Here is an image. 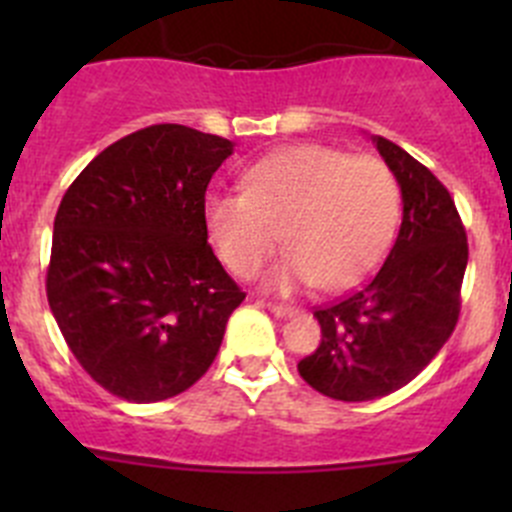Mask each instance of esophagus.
<instances>
[{"label":"esophagus","mask_w":512,"mask_h":512,"mask_svg":"<svg viewBox=\"0 0 512 512\" xmlns=\"http://www.w3.org/2000/svg\"><path fill=\"white\" fill-rule=\"evenodd\" d=\"M261 305L269 312H274L277 318H292V315H297V307L292 305H279V302H261Z\"/></svg>","instance_id":"34e87169"}]
</instances>
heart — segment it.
Returning a JSON list of instances; mask_svg holds the SVG:
<instances>
[{
    "mask_svg": "<svg viewBox=\"0 0 512 512\" xmlns=\"http://www.w3.org/2000/svg\"><path fill=\"white\" fill-rule=\"evenodd\" d=\"M397 220L400 184L390 166L320 143L279 148L246 169L243 192L205 200L207 235L238 277H253L282 238L289 256L269 274L282 292L359 284L390 251Z\"/></svg>",
    "mask_w": 512,
    "mask_h": 512,
    "instance_id": "obj_1",
    "label": "heart"
}]
</instances>
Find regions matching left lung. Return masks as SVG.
<instances>
[{
    "label": "left lung",
    "mask_w": 512,
    "mask_h": 512,
    "mask_svg": "<svg viewBox=\"0 0 512 512\" xmlns=\"http://www.w3.org/2000/svg\"><path fill=\"white\" fill-rule=\"evenodd\" d=\"M402 192V225L382 269L315 310L320 346L297 364L320 395L366 402L413 382L454 333L467 271V230L449 189L397 143L374 135Z\"/></svg>",
    "instance_id": "obj_1"
}]
</instances>
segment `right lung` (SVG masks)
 <instances>
[{
  "label": "right lung",
  "instance_id": "right-lung-1",
  "mask_svg": "<svg viewBox=\"0 0 512 512\" xmlns=\"http://www.w3.org/2000/svg\"><path fill=\"white\" fill-rule=\"evenodd\" d=\"M220 135L151 125L104 148L53 223L45 292L84 372L128 402L169 400L215 361L246 292L207 243Z\"/></svg>",
  "mask_w": 512,
  "mask_h": 512
}]
</instances>
